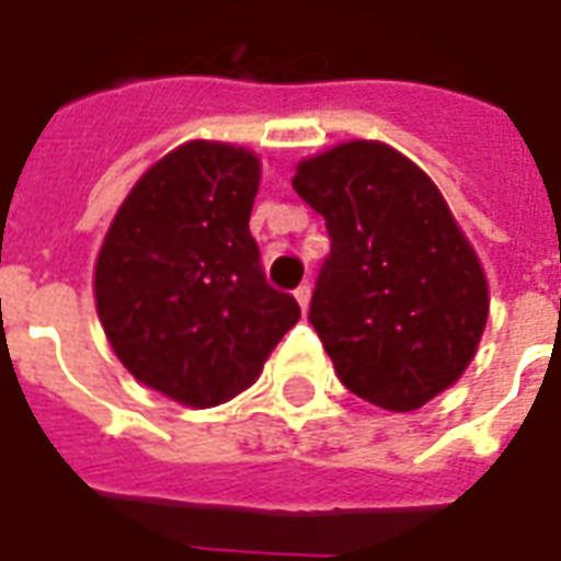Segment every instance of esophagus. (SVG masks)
<instances>
[{
	"label": "esophagus",
	"mask_w": 561,
	"mask_h": 561,
	"mask_svg": "<svg viewBox=\"0 0 561 561\" xmlns=\"http://www.w3.org/2000/svg\"><path fill=\"white\" fill-rule=\"evenodd\" d=\"M310 282H300L295 288V297H297V304H300V310H307L310 307Z\"/></svg>",
	"instance_id": "esophagus-1"
}]
</instances>
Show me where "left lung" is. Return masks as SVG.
Returning <instances> with one entry per match:
<instances>
[{
    "label": "left lung",
    "mask_w": 561,
    "mask_h": 561,
    "mask_svg": "<svg viewBox=\"0 0 561 561\" xmlns=\"http://www.w3.org/2000/svg\"><path fill=\"white\" fill-rule=\"evenodd\" d=\"M291 184L331 239L310 325L341 383L421 409L467 371L489 319V282L439 186L377 140L304 159Z\"/></svg>",
    "instance_id": "1"
}]
</instances>
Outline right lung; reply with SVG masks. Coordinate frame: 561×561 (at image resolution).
<instances>
[{"instance_id":"1","label":"right lung","mask_w":561,"mask_h":561,"mask_svg":"<svg viewBox=\"0 0 561 561\" xmlns=\"http://www.w3.org/2000/svg\"><path fill=\"white\" fill-rule=\"evenodd\" d=\"M257 184L254 152L190 140L137 181L98 254L106 341L140 383L190 409L251 387L300 319L249 230Z\"/></svg>"}]
</instances>
